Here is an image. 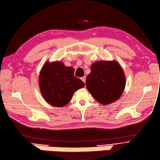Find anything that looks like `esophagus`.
Returning <instances> with one entry per match:
<instances>
[{
	"label": "esophagus",
	"instance_id": "obj_1",
	"mask_svg": "<svg viewBox=\"0 0 160 160\" xmlns=\"http://www.w3.org/2000/svg\"><path fill=\"white\" fill-rule=\"evenodd\" d=\"M81 79L82 81L83 82L85 83V82H86V77H82V78H81Z\"/></svg>",
	"mask_w": 160,
	"mask_h": 160
}]
</instances>
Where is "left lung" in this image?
Masks as SVG:
<instances>
[{
  "instance_id": "left-lung-1",
  "label": "left lung",
  "mask_w": 160,
  "mask_h": 160,
  "mask_svg": "<svg viewBox=\"0 0 160 160\" xmlns=\"http://www.w3.org/2000/svg\"><path fill=\"white\" fill-rule=\"evenodd\" d=\"M126 78L121 66L116 61H101L92 63L86 85L88 92L101 104L109 105L123 93Z\"/></svg>"
}]
</instances>
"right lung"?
<instances>
[{"label":"right lung","instance_id":"1","mask_svg":"<svg viewBox=\"0 0 160 160\" xmlns=\"http://www.w3.org/2000/svg\"><path fill=\"white\" fill-rule=\"evenodd\" d=\"M74 69L61 61H47L39 76V85L44 100L55 107H62L71 100L73 93L84 83L73 76Z\"/></svg>","mask_w":160,"mask_h":160}]
</instances>
